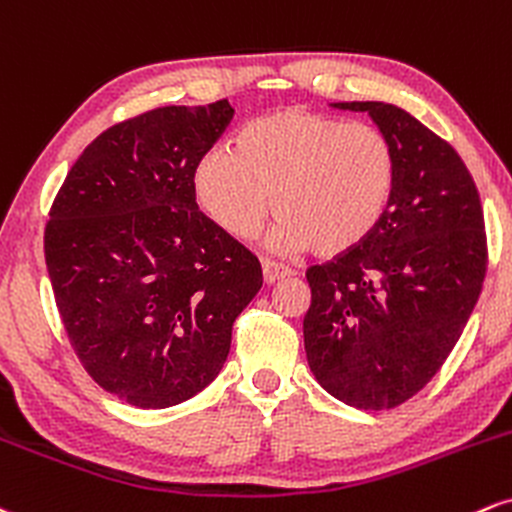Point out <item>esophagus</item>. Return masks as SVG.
Returning a JSON list of instances; mask_svg holds the SVG:
<instances>
[{"label":"esophagus","mask_w":512,"mask_h":512,"mask_svg":"<svg viewBox=\"0 0 512 512\" xmlns=\"http://www.w3.org/2000/svg\"><path fill=\"white\" fill-rule=\"evenodd\" d=\"M261 268H263V282H266V285H275V282L290 278L292 275L290 268L280 266V263H275V261H263Z\"/></svg>","instance_id":"esophagus-1"}]
</instances>
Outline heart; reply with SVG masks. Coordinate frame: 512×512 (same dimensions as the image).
<instances>
[{
	"mask_svg": "<svg viewBox=\"0 0 512 512\" xmlns=\"http://www.w3.org/2000/svg\"><path fill=\"white\" fill-rule=\"evenodd\" d=\"M196 198L234 239H251L270 213L278 251L350 254L374 234L395 186V153L381 131L333 114L287 107L213 148L194 172Z\"/></svg>",
	"mask_w": 512,
	"mask_h": 512,
	"instance_id": "heart-1",
	"label": "heart"
}]
</instances>
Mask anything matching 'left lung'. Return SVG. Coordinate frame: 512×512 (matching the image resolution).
Wrapping results in <instances>:
<instances>
[{"instance_id": "8db88e82", "label": "left lung", "mask_w": 512, "mask_h": 512, "mask_svg": "<svg viewBox=\"0 0 512 512\" xmlns=\"http://www.w3.org/2000/svg\"><path fill=\"white\" fill-rule=\"evenodd\" d=\"M366 112L395 153V186L378 227L306 270L304 350L311 374L357 410H390L446 362L486 275L484 213L465 162L388 102H333Z\"/></svg>"}]
</instances>
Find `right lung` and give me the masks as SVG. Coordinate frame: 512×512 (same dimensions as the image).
<instances>
[{"label": "right lung", "mask_w": 512, "mask_h": 512, "mask_svg": "<svg viewBox=\"0 0 512 512\" xmlns=\"http://www.w3.org/2000/svg\"><path fill=\"white\" fill-rule=\"evenodd\" d=\"M232 105L158 107L83 150L54 198L45 263L59 316L93 381L162 410L227 362L261 263L198 210L194 172Z\"/></svg>", "instance_id": "right-lung-1"}]
</instances>
